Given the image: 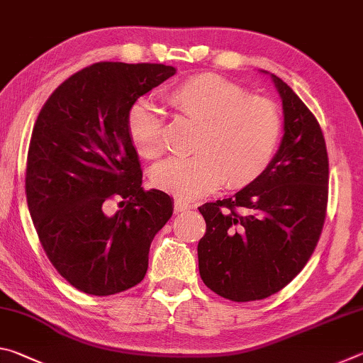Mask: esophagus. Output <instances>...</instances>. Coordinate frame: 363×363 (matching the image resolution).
<instances>
[{"label":"esophagus","instance_id":"obj_1","mask_svg":"<svg viewBox=\"0 0 363 363\" xmlns=\"http://www.w3.org/2000/svg\"><path fill=\"white\" fill-rule=\"evenodd\" d=\"M192 208H194V205L187 203V201H182V200H176V201H174V210H176L177 213L189 211V210H192Z\"/></svg>","mask_w":363,"mask_h":363}]
</instances>
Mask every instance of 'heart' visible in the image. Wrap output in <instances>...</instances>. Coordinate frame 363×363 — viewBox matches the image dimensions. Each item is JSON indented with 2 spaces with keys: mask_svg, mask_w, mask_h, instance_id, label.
<instances>
[{
  "mask_svg": "<svg viewBox=\"0 0 363 363\" xmlns=\"http://www.w3.org/2000/svg\"><path fill=\"white\" fill-rule=\"evenodd\" d=\"M177 112L199 125L187 160H168L153 169L158 189L177 199L194 200L223 186L242 189L256 182L277 150L281 118L274 102L247 96L240 86L214 73H199L167 91ZM128 136L144 158L163 152L162 120L139 101L126 116Z\"/></svg>",
  "mask_w": 363,
  "mask_h": 363,
  "instance_id": "b5f03b06",
  "label": "heart"
}]
</instances>
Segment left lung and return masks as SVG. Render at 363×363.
I'll return each mask as SVG.
<instances>
[{"instance_id":"8db88e82","label":"left lung","mask_w":363,"mask_h":363,"mask_svg":"<svg viewBox=\"0 0 363 363\" xmlns=\"http://www.w3.org/2000/svg\"><path fill=\"white\" fill-rule=\"evenodd\" d=\"M267 75L284 108V136L256 182L199 210L203 284L225 299L247 303L280 291L301 272L320 237L328 199V155L320 125L279 77Z\"/></svg>"}]
</instances>
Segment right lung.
Masks as SVG:
<instances>
[{"label":"right lung","mask_w":363,"mask_h":363,"mask_svg":"<svg viewBox=\"0 0 363 363\" xmlns=\"http://www.w3.org/2000/svg\"><path fill=\"white\" fill-rule=\"evenodd\" d=\"M163 64L99 62L49 96L27 157L30 216L49 261L77 290L108 296L138 285L173 199L143 189L126 116L140 96L173 77ZM121 211L105 213L110 199Z\"/></svg>","instance_id":"1"}]
</instances>
